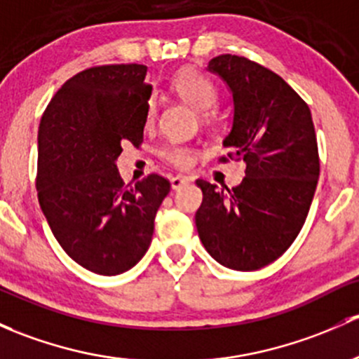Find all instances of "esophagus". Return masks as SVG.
Listing matches in <instances>:
<instances>
[{
  "mask_svg": "<svg viewBox=\"0 0 359 359\" xmlns=\"http://www.w3.org/2000/svg\"><path fill=\"white\" fill-rule=\"evenodd\" d=\"M189 182H191V179H189V177H186V175H175V177H172V179H170V184H172L173 191L180 189V187H184V186H187Z\"/></svg>",
  "mask_w": 359,
  "mask_h": 359,
  "instance_id": "esophagus-1",
  "label": "esophagus"
}]
</instances>
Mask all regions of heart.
<instances>
[{
  "label": "heart",
  "mask_w": 359,
  "mask_h": 359,
  "mask_svg": "<svg viewBox=\"0 0 359 359\" xmlns=\"http://www.w3.org/2000/svg\"><path fill=\"white\" fill-rule=\"evenodd\" d=\"M172 88L199 113L213 110L218 103V90L215 84L205 74L196 69H182L177 72L172 79ZM154 116H156V100L149 97L146 103V123L153 122ZM160 156L175 167H187L192 160L191 149L182 144H177V142H168V144L161 146Z\"/></svg>",
  "instance_id": "heart-1"
}]
</instances>
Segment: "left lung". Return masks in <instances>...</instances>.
Listing matches in <instances>:
<instances>
[{
    "label": "left lung",
    "instance_id": "1",
    "mask_svg": "<svg viewBox=\"0 0 359 359\" xmlns=\"http://www.w3.org/2000/svg\"><path fill=\"white\" fill-rule=\"evenodd\" d=\"M206 70L232 94L224 146L246 161V177L227 191L196 180L203 191L196 227L220 265L258 270L287 251L308 217L320 175L311 111L284 79L244 56L220 55Z\"/></svg>",
    "mask_w": 359,
    "mask_h": 359
}]
</instances>
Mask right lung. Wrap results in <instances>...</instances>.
I'll use <instances>...</instances> for the list:
<instances>
[{"label":"right lung","mask_w":359,"mask_h":359,"mask_svg":"<svg viewBox=\"0 0 359 359\" xmlns=\"http://www.w3.org/2000/svg\"><path fill=\"white\" fill-rule=\"evenodd\" d=\"M148 67L103 65L69 79L37 134V198L53 236L94 273L120 275L146 255L170 182L151 173L132 187L116 168L123 142L144 135Z\"/></svg>","instance_id":"obj_1"}]
</instances>
